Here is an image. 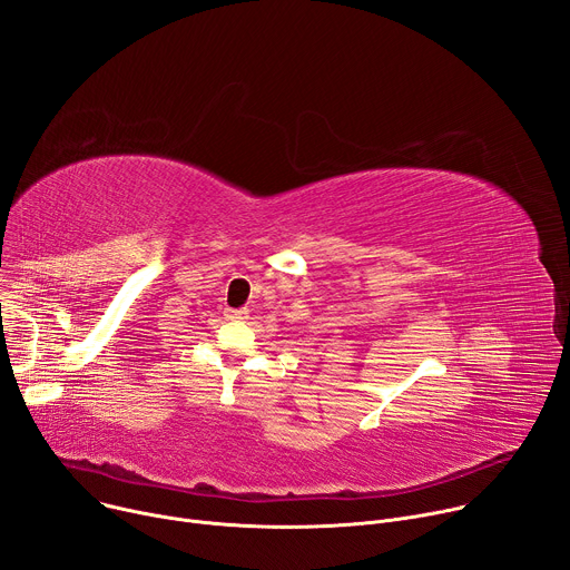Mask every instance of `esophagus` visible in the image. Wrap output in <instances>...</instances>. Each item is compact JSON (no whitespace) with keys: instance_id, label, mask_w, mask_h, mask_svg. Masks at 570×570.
<instances>
[{"instance_id":"34e87169","label":"esophagus","mask_w":570,"mask_h":570,"mask_svg":"<svg viewBox=\"0 0 570 570\" xmlns=\"http://www.w3.org/2000/svg\"><path fill=\"white\" fill-rule=\"evenodd\" d=\"M225 316L229 321H243V318H247V308H227Z\"/></svg>"}]
</instances>
